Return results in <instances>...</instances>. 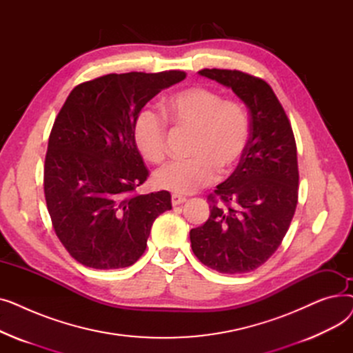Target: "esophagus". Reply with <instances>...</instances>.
Returning <instances> with one entry per match:
<instances>
[{
    "mask_svg": "<svg viewBox=\"0 0 353 353\" xmlns=\"http://www.w3.org/2000/svg\"><path fill=\"white\" fill-rule=\"evenodd\" d=\"M186 200L188 199L184 197V196H181V194H177V193L172 194V205L173 206H179V205H181V203H184Z\"/></svg>",
    "mask_w": 353,
    "mask_h": 353,
    "instance_id": "esophagus-1",
    "label": "esophagus"
}]
</instances>
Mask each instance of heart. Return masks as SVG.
I'll return each instance as SVG.
<instances>
[{"label":"heart","mask_w":353,"mask_h":353,"mask_svg":"<svg viewBox=\"0 0 353 353\" xmlns=\"http://www.w3.org/2000/svg\"><path fill=\"white\" fill-rule=\"evenodd\" d=\"M164 116L176 127L192 130L190 157L173 160L154 174L159 188L180 194L194 193L220 173H230L242 161L250 137L246 108L236 100H223L217 91L193 85L164 101ZM140 154L161 163L167 154V124L150 107L141 108L133 124Z\"/></svg>","instance_id":"b5f03b06"}]
</instances>
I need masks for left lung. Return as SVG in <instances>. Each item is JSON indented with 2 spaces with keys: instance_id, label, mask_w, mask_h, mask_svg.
<instances>
[{
  "instance_id": "left-lung-1",
  "label": "left lung",
  "mask_w": 353,
  "mask_h": 353,
  "mask_svg": "<svg viewBox=\"0 0 353 353\" xmlns=\"http://www.w3.org/2000/svg\"><path fill=\"white\" fill-rule=\"evenodd\" d=\"M230 87L250 113L248 150L232 176L209 194L210 216L190 230L193 253L220 273H248L281 246L298 205V156L290 121L272 87L239 70L203 68Z\"/></svg>"
}]
</instances>
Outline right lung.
Returning a JSON list of instances; mask_svg holds the SVG:
<instances>
[{"label":"right lung","instance_id":"right-lung-1","mask_svg":"<svg viewBox=\"0 0 353 353\" xmlns=\"http://www.w3.org/2000/svg\"><path fill=\"white\" fill-rule=\"evenodd\" d=\"M186 79L179 70L124 72L74 87L52 124L44 194L55 234L92 269L136 263L153 221L172 209L161 190L140 194L148 170L133 137L139 111L163 88Z\"/></svg>","mask_w":353,"mask_h":353}]
</instances>
